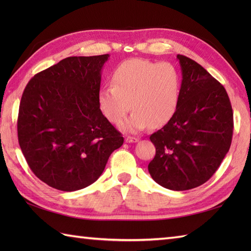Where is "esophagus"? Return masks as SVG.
Segmentation results:
<instances>
[{
	"label": "esophagus",
	"instance_id": "esophagus-1",
	"mask_svg": "<svg viewBox=\"0 0 251 251\" xmlns=\"http://www.w3.org/2000/svg\"><path fill=\"white\" fill-rule=\"evenodd\" d=\"M125 141H126L127 143H136V142L139 141V138H136V137H127L126 139H125Z\"/></svg>",
	"mask_w": 251,
	"mask_h": 251
}]
</instances>
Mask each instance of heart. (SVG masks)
<instances>
[{"mask_svg":"<svg viewBox=\"0 0 251 251\" xmlns=\"http://www.w3.org/2000/svg\"><path fill=\"white\" fill-rule=\"evenodd\" d=\"M111 82L112 86L99 92L98 104L113 124L125 119L131 105L134 111L121 126L124 131L164 126L177 111L182 78L173 63L131 58L114 69Z\"/></svg>","mask_w":251,"mask_h":251,"instance_id":"b5f03b06","label":"heart"}]
</instances>
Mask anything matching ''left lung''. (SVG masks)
I'll return each instance as SVG.
<instances>
[{"mask_svg": "<svg viewBox=\"0 0 251 251\" xmlns=\"http://www.w3.org/2000/svg\"><path fill=\"white\" fill-rule=\"evenodd\" d=\"M182 87L177 111L151 135L155 156L152 179L174 191L194 189L209 180L230 150L233 111L225 87L204 68L178 55Z\"/></svg>", "mask_w": 251, "mask_h": 251, "instance_id": "1", "label": "left lung"}]
</instances>
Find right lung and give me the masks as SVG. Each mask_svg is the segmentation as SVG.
I'll use <instances>...</instances> for the list:
<instances>
[{
  "label": "right lung",
  "instance_id": "add662e5",
  "mask_svg": "<svg viewBox=\"0 0 251 251\" xmlns=\"http://www.w3.org/2000/svg\"><path fill=\"white\" fill-rule=\"evenodd\" d=\"M109 55L68 57L30 79L21 97L18 141L32 172L60 191L94 183L124 138L100 111Z\"/></svg>",
  "mask_w": 251,
  "mask_h": 251
}]
</instances>
